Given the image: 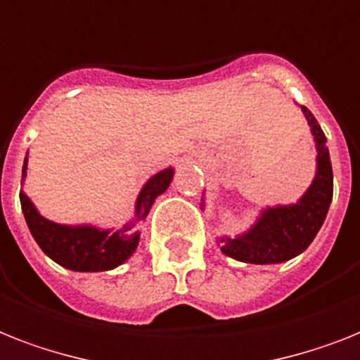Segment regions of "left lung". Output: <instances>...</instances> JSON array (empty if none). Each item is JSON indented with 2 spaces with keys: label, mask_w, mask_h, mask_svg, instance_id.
I'll list each match as a JSON object with an SVG mask.
<instances>
[{
  "label": "left lung",
  "mask_w": 360,
  "mask_h": 360,
  "mask_svg": "<svg viewBox=\"0 0 360 360\" xmlns=\"http://www.w3.org/2000/svg\"><path fill=\"white\" fill-rule=\"evenodd\" d=\"M316 148V174L296 203L262 207L255 224L236 236L221 235L216 244L221 253L248 264H279L311 246L326 220L333 200V168L327 139L312 112L302 105ZM205 209V194L201 198Z\"/></svg>",
  "instance_id": "obj_1"
}]
</instances>
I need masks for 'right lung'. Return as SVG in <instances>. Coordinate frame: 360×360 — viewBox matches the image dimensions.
<instances>
[{
    "mask_svg": "<svg viewBox=\"0 0 360 360\" xmlns=\"http://www.w3.org/2000/svg\"><path fill=\"white\" fill-rule=\"evenodd\" d=\"M27 155L23 160L22 185L27 177ZM174 179V168H165L146 181L140 188L134 212L127 224L118 229H101L92 224L66 226L44 218L23 188L20 190V203L31 235L46 255L72 271H107L124 264L133 255L140 242L136 224L146 220L155 200L165 194Z\"/></svg>",
    "mask_w": 360,
    "mask_h": 360,
    "instance_id": "add662e5",
    "label": "right lung"
}]
</instances>
